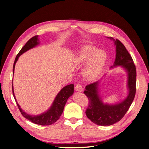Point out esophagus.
<instances>
[{
  "mask_svg": "<svg viewBox=\"0 0 149 149\" xmlns=\"http://www.w3.org/2000/svg\"><path fill=\"white\" fill-rule=\"evenodd\" d=\"M75 90H76V91H79V92H81L83 91V87H82V86L81 85V84L78 83V84H76Z\"/></svg>",
  "mask_w": 149,
  "mask_h": 149,
  "instance_id": "esophagus-1",
  "label": "esophagus"
}]
</instances>
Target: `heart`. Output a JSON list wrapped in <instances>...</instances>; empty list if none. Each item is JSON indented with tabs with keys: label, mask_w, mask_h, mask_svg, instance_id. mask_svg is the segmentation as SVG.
Instances as JSON below:
<instances>
[{
	"label": "heart",
	"mask_w": 149,
	"mask_h": 149,
	"mask_svg": "<svg viewBox=\"0 0 149 149\" xmlns=\"http://www.w3.org/2000/svg\"><path fill=\"white\" fill-rule=\"evenodd\" d=\"M106 55L105 52L97 50L95 47L87 46L81 48L78 52L76 58V64L82 66L88 64L84 70V74L90 79L96 78L100 74L105 63Z\"/></svg>",
	"instance_id": "obj_1"
}]
</instances>
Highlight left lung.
Returning <instances> with one entry per match:
<instances>
[{"label": "left lung", "mask_w": 149, "mask_h": 149, "mask_svg": "<svg viewBox=\"0 0 149 149\" xmlns=\"http://www.w3.org/2000/svg\"><path fill=\"white\" fill-rule=\"evenodd\" d=\"M110 38L114 40L116 48V60L111 68L121 66L127 71L129 94L123 101L111 105L102 102L98 94V81L86 86L84 93L89 100L86 114L93 123L104 126L114 124L123 118L131 105L136 91V68L132 58L119 40Z\"/></svg>", "instance_id": "left-lung-1"}]
</instances>
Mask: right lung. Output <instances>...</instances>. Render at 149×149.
I'll use <instances>...</instances> for the list:
<instances>
[{"label":"right lung","instance_id":"add662e5","mask_svg":"<svg viewBox=\"0 0 149 149\" xmlns=\"http://www.w3.org/2000/svg\"><path fill=\"white\" fill-rule=\"evenodd\" d=\"M38 36L36 35L31 38L29 41L26 43L25 45L22 47L20 49L19 53L17 54V55L15 58V60L13 63V73H14V69H15V65L17 61L19 59V57L22 55L24 53L26 52L29 49L32 48L36 47L37 45L39 44ZM74 92V84H71L69 85H67L65 86L63 88L61 89V91L58 93L56 95L55 100H54L52 106L49 109L46 111L45 112L38 115V116H31L28 114H26L25 112L22 110L19 104L17 102L16 98L14 95V93H13V84H12V93L13 97L15 100V102L17 104L18 107L24 118L27 119L28 120H30L31 123H33L36 124L41 125H52L56 123V120L60 119V117L61 116L63 111L64 109V107L65 106V104L68 99L72 94H73Z\"/></svg>","mask_w":149,"mask_h":149}]
</instances>
